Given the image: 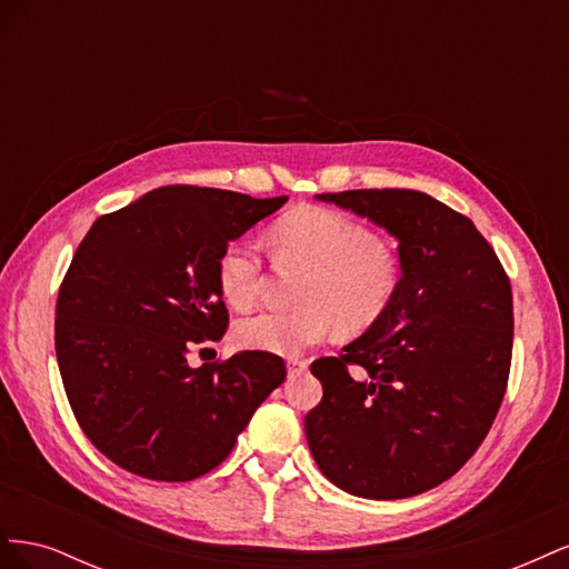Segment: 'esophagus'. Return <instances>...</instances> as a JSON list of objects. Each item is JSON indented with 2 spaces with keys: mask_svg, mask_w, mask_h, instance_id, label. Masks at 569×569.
I'll use <instances>...</instances> for the list:
<instances>
[{
  "mask_svg": "<svg viewBox=\"0 0 569 569\" xmlns=\"http://www.w3.org/2000/svg\"><path fill=\"white\" fill-rule=\"evenodd\" d=\"M306 368H308V360H306V358L295 356V358L287 360V372H289V375H301Z\"/></svg>",
  "mask_w": 569,
  "mask_h": 569,
  "instance_id": "obj_1",
  "label": "esophagus"
}]
</instances>
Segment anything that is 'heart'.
Listing matches in <instances>:
<instances>
[{"label":"heart","instance_id":"obj_1","mask_svg":"<svg viewBox=\"0 0 569 569\" xmlns=\"http://www.w3.org/2000/svg\"><path fill=\"white\" fill-rule=\"evenodd\" d=\"M280 253L311 266L299 301L280 311L266 308L239 322L237 339L247 349L295 356L325 341L337 325L347 332L380 320L399 289V263L366 222L332 209L291 211L272 230ZM263 258L237 239L218 258V284L228 303L244 308L261 289Z\"/></svg>","mask_w":569,"mask_h":569}]
</instances>
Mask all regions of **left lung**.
<instances>
[{
	"label": "left lung",
	"mask_w": 569,
	"mask_h": 569,
	"mask_svg": "<svg viewBox=\"0 0 569 569\" xmlns=\"http://www.w3.org/2000/svg\"><path fill=\"white\" fill-rule=\"evenodd\" d=\"M399 239L401 280L385 316L311 372L306 416L320 472L353 496L393 501L439 487L485 441L512 356V291L475 222L416 189L318 194ZM361 368V380L348 372Z\"/></svg>",
	"instance_id": "obj_1"
}]
</instances>
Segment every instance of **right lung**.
Instances as JSON below:
<instances>
[{"mask_svg": "<svg viewBox=\"0 0 569 569\" xmlns=\"http://www.w3.org/2000/svg\"><path fill=\"white\" fill-rule=\"evenodd\" d=\"M284 201L170 184L84 234L57 299V360L78 425L118 468L157 481L211 472L284 382L268 351L187 363L228 330L222 249Z\"/></svg>", "mask_w": 569, "mask_h": 569, "instance_id": "add662e5", "label": "right lung"}]
</instances>
